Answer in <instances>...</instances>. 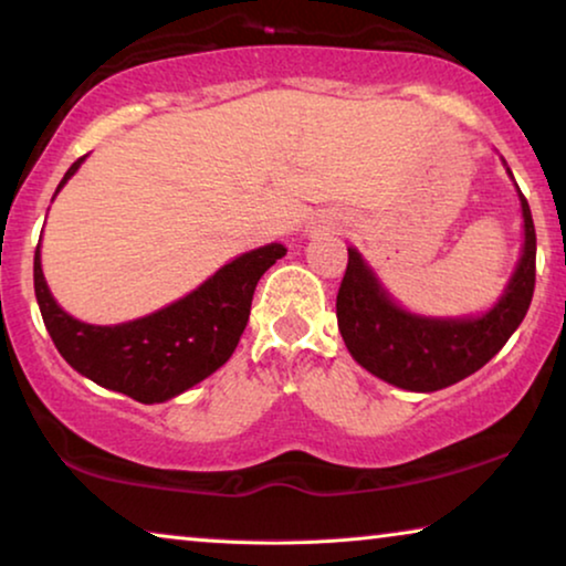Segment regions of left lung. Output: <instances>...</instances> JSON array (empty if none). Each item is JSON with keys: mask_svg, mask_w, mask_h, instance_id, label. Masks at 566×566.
Returning a JSON list of instances; mask_svg holds the SVG:
<instances>
[{"mask_svg": "<svg viewBox=\"0 0 566 566\" xmlns=\"http://www.w3.org/2000/svg\"><path fill=\"white\" fill-rule=\"evenodd\" d=\"M521 192V190H517ZM525 244L500 304L479 319H424L401 312L355 250L337 291V324L363 368L399 389L438 391L476 374L521 327L536 289V229L521 192Z\"/></svg>", "mask_w": 566, "mask_h": 566, "instance_id": "8db88e82", "label": "left lung"}]
</instances>
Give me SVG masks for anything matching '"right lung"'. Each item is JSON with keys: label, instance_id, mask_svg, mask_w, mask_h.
<instances>
[{"label": "right lung", "instance_id": "obj_1", "mask_svg": "<svg viewBox=\"0 0 566 566\" xmlns=\"http://www.w3.org/2000/svg\"><path fill=\"white\" fill-rule=\"evenodd\" d=\"M82 159L66 169L56 192ZM283 254V244L260 247L231 260L198 291L161 312L115 327H95L69 316L53 301L35 250V298L45 329L69 366L105 389L154 405L188 391L231 358L250 319L258 281Z\"/></svg>", "mask_w": 566, "mask_h": 566}]
</instances>
